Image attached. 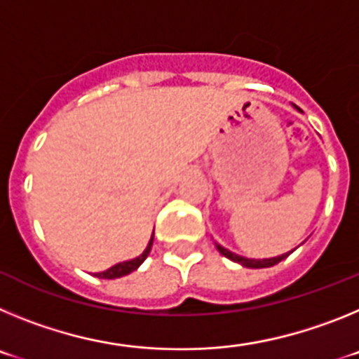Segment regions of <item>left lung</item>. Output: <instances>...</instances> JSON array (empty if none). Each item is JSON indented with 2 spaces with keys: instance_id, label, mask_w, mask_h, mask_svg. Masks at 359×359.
<instances>
[{
  "instance_id": "8db88e82",
  "label": "left lung",
  "mask_w": 359,
  "mask_h": 359,
  "mask_svg": "<svg viewBox=\"0 0 359 359\" xmlns=\"http://www.w3.org/2000/svg\"><path fill=\"white\" fill-rule=\"evenodd\" d=\"M217 250H219V253H223L224 257H228V259H230V261H233V262H239V264H243V266H246V268H269V266H275V264H278V262L282 261V259H286L287 255H290V253H284V255H280V257H273V259H246V257H241V255H236V253H231V252H228L226 248H223V246H219L217 244Z\"/></svg>"
}]
</instances>
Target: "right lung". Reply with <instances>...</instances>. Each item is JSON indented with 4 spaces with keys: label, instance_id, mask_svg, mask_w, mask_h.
<instances>
[{
    "label": "right lung",
    "instance_id": "1",
    "mask_svg": "<svg viewBox=\"0 0 359 359\" xmlns=\"http://www.w3.org/2000/svg\"><path fill=\"white\" fill-rule=\"evenodd\" d=\"M152 239L154 237H151V241H149L147 248H145V252L142 253L140 257H136V259H133V261H126V262H120V264H115L113 268L106 269V271H102V273H97L98 278H118V277H123V275H129L131 271H135L138 266L142 264V262L147 259L149 252H151L152 248Z\"/></svg>",
    "mask_w": 359,
    "mask_h": 359
}]
</instances>
